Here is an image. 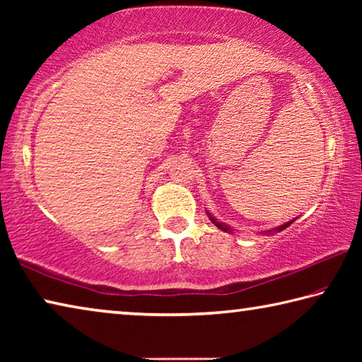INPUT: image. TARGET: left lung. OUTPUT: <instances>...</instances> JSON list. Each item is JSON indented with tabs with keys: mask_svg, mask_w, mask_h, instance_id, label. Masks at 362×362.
<instances>
[{
	"mask_svg": "<svg viewBox=\"0 0 362 362\" xmlns=\"http://www.w3.org/2000/svg\"><path fill=\"white\" fill-rule=\"evenodd\" d=\"M207 216H209V218L212 220V223L214 225H216L217 226V228H220V230H223V231H226V233H231L233 230L230 228V226H226L225 223H220V222H217V220L216 218H214L212 216H211V214L209 212H207ZM293 220H296V218H293ZM293 220H291V222H286L284 225H281V226H278V228H273V230H268V231H265L267 233V235H272V233H274V231H283L284 228H287V226H289L292 222H293Z\"/></svg>",
	"mask_w": 362,
	"mask_h": 362,
	"instance_id": "left-lung-1",
	"label": "left lung"
}]
</instances>
